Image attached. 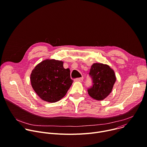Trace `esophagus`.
<instances>
[{"label": "esophagus", "instance_id": "obj_1", "mask_svg": "<svg viewBox=\"0 0 147 147\" xmlns=\"http://www.w3.org/2000/svg\"><path fill=\"white\" fill-rule=\"evenodd\" d=\"M74 81H80V82H81V81H83V78H82V77L77 78L74 79Z\"/></svg>", "mask_w": 147, "mask_h": 147}]
</instances>
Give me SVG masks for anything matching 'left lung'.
I'll return each mask as SVG.
<instances>
[{
	"label": "left lung",
	"instance_id": "8db88e82",
	"mask_svg": "<svg viewBox=\"0 0 147 147\" xmlns=\"http://www.w3.org/2000/svg\"><path fill=\"white\" fill-rule=\"evenodd\" d=\"M89 75L92 80V85L88 92L92 98L102 100L112 91L116 81L114 70L107 65L96 63L91 66Z\"/></svg>",
	"mask_w": 147,
	"mask_h": 147
}]
</instances>
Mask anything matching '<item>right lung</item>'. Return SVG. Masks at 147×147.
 I'll return each mask as SVG.
<instances>
[{
    "mask_svg": "<svg viewBox=\"0 0 147 147\" xmlns=\"http://www.w3.org/2000/svg\"><path fill=\"white\" fill-rule=\"evenodd\" d=\"M32 88L40 98L54 103L66 95L73 80L70 70L65 69L63 62L47 59L38 64L30 74Z\"/></svg>",
    "mask_w": 147,
    "mask_h": 147,
    "instance_id": "add662e5",
    "label": "right lung"
}]
</instances>
